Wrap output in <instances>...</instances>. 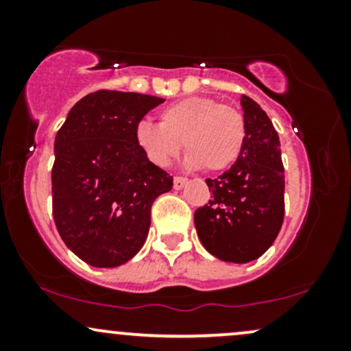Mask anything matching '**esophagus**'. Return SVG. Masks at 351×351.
<instances>
[{
  "instance_id": "esophagus-1",
  "label": "esophagus",
  "mask_w": 351,
  "mask_h": 351,
  "mask_svg": "<svg viewBox=\"0 0 351 351\" xmlns=\"http://www.w3.org/2000/svg\"><path fill=\"white\" fill-rule=\"evenodd\" d=\"M186 183L188 178H184V176H175V178H173V186H175V189H181Z\"/></svg>"
}]
</instances>
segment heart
Segmentation results:
<instances>
[{"mask_svg":"<svg viewBox=\"0 0 351 351\" xmlns=\"http://www.w3.org/2000/svg\"><path fill=\"white\" fill-rule=\"evenodd\" d=\"M245 138L244 115L211 97L176 100L160 112V123L140 120L134 128L135 145L155 167H168L183 143L188 167L209 173L232 167Z\"/></svg>","mask_w":351,"mask_h":351,"instance_id":"obj_1","label":"heart"}]
</instances>
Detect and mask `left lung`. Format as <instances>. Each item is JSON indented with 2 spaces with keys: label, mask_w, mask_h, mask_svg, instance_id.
<instances>
[{
  "label": "left lung",
  "mask_w": 351,
  "mask_h": 351,
  "mask_svg": "<svg viewBox=\"0 0 351 351\" xmlns=\"http://www.w3.org/2000/svg\"><path fill=\"white\" fill-rule=\"evenodd\" d=\"M241 106L247 125L244 150L228 171L206 180L213 196L195 213L201 244L217 259L236 264L271 247L285 208L279 135L259 104L243 95Z\"/></svg>",
  "instance_id": "obj_1"
}]
</instances>
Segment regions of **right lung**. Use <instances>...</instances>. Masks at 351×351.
Wrapping results in <instances>:
<instances>
[{
	"mask_svg": "<svg viewBox=\"0 0 351 351\" xmlns=\"http://www.w3.org/2000/svg\"><path fill=\"white\" fill-rule=\"evenodd\" d=\"M165 99L97 90L67 114L54 142L52 216L60 237L94 267H117L142 249L152 204L173 176L148 162L135 125Z\"/></svg>",
	"mask_w": 351,
	"mask_h": 351,
	"instance_id": "obj_1",
	"label": "right lung"
}]
</instances>
